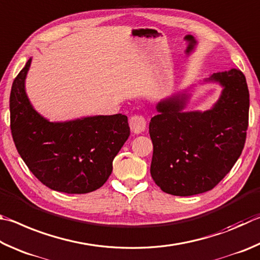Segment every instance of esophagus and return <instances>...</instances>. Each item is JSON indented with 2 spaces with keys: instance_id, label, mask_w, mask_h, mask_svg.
Returning <instances> with one entry per match:
<instances>
[{
  "instance_id": "34e87169",
  "label": "esophagus",
  "mask_w": 260,
  "mask_h": 260,
  "mask_svg": "<svg viewBox=\"0 0 260 260\" xmlns=\"http://www.w3.org/2000/svg\"><path fill=\"white\" fill-rule=\"evenodd\" d=\"M146 120L142 115H133L129 118V125L130 129L134 134L139 135L143 134L146 130Z\"/></svg>"
}]
</instances>
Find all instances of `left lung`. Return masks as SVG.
<instances>
[{
	"mask_svg": "<svg viewBox=\"0 0 260 260\" xmlns=\"http://www.w3.org/2000/svg\"><path fill=\"white\" fill-rule=\"evenodd\" d=\"M222 86L211 109L185 112L189 94L179 92L156 105L149 122L151 175L163 192L190 197L212 189L243 151L249 123V90L240 70L204 80Z\"/></svg>",
	"mask_w": 260,
	"mask_h": 260,
	"instance_id": "left-lung-1",
	"label": "left lung"
}]
</instances>
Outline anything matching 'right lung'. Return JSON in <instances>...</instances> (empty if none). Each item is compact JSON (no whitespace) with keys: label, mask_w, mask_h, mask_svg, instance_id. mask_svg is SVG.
I'll use <instances>...</instances> for the list:
<instances>
[{"label":"right lung","mask_w":260,"mask_h":260,"mask_svg":"<svg viewBox=\"0 0 260 260\" xmlns=\"http://www.w3.org/2000/svg\"><path fill=\"white\" fill-rule=\"evenodd\" d=\"M31 58L13 81L10 127L22 160L41 183L57 192L85 194L106 183L113 160L130 136L122 114L50 122L35 111L25 91Z\"/></svg>","instance_id":"obj_1"}]
</instances>
